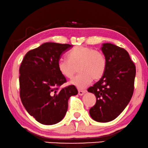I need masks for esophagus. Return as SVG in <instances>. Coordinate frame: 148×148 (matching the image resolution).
<instances>
[{
	"label": "esophagus",
	"instance_id": "1",
	"mask_svg": "<svg viewBox=\"0 0 148 148\" xmlns=\"http://www.w3.org/2000/svg\"><path fill=\"white\" fill-rule=\"evenodd\" d=\"M86 93L85 90H78V94L80 96H83Z\"/></svg>",
	"mask_w": 148,
	"mask_h": 148
}]
</instances>
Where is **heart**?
<instances>
[{
    "instance_id": "heart-1",
    "label": "heart",
    "mask_w": 148,
    "mask_h": 148,
    "mask_svg": "<svg viewBox=\"0 0 148 148\" xmlns=\"http://www.w3.org/2000/svg\"><path fill=\"white\" fill-rule=\"evenodd\" d=\"M67 60H62L58 64V70L66 78H72L78 67V76L70 84L79 89H84L92 80H98L104 74L107 61L104 55L86 46H76L68 53Z\"/></svg>"
}]
</instances>
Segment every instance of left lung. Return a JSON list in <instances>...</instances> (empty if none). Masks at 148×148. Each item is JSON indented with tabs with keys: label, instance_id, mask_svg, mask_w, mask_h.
<instances>
[{
	"label": "left lung",
	"instance_id": "8db88e82",
	"mask_svg": "<svg viewBox=\"0 0 148 148\" xmlns=\"http://www.w3.org/2000/svg\"><path fill=\"white\" fill-rule=\"evenodd\" d=\"M101 50L107 67L100 80L88 92L96 98L89 113L94 120L108 122L116 119L125 108L133 95L136 66L126 50L111 43H104Z\"/></svg>",
	"mask_w": 148,
	"mask_h": 148
}]
</instances>
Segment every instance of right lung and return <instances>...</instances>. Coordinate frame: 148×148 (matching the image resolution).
<instances>
[{"instance_id":"1","label":"right lung","mask_w":148,"mask_h":148,"mask_svg":"<svg viewBox=\"0 0 148 148\" xmlns=\"http://www.w3.org/2000/svg\"><path fill=\"white\" fill-rule=\"evenodd\" d=\"M72 45L46 42L26 53L20 67V96L30 116L45 125L60 122L66 114L70 97L78 94L74 85L60 89L66 82L59 72L60 56Z\"/></svg>"}]
</instances>
